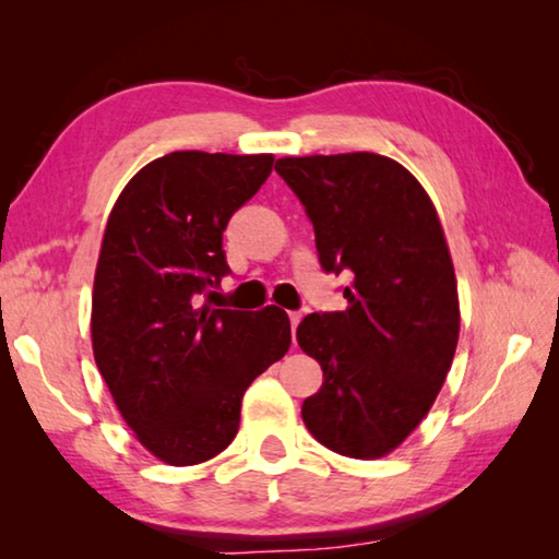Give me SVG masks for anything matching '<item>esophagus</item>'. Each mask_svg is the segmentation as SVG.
Returning a JSON list of instances; mask_svg holds the SVG:
<instances>
[{"label": "esophagus", "instance_id": "34e87169", "mask_svg": "<svg viewBox=\"0 0 559 559\" xmlns=\"http://www.w3.org/2000/svg\"><path fill=\"white\" fill-rule=\"evenodd\" d=\"M288 320H290L293 337H296V328H298V323H300V320H302V316H300V313H288Z\"/></svg>", "mask_w": 559, "mask_h": 559}]
</instances>
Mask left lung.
<instances>
[{
  "label": "left lung",
  "instance_id": "left-lung-1",
  "mask_svg": "<svg viewBox=\"0 0 559 559\" xmlns=\"http://www.w3.org/2000/svg\"><path fill=\"white\" fill-rule=\"evenodd\" d=\"M306 206L320 266L349 271L340 313H310L298 345L323 367L302 402L308 431L340 456L382 459L419 427L451 370L461 310L437 206L396 159L281 157Z\"/></svg>",
  "mask_w": 559,
  "mask_h": 559
}]
</instances>
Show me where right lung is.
<instances>
[{
  "label": "right lung",
  "instance_id": "right-lung-1",
  "mask_svg": "<svg viewBox=\"0 0 559 559\" xmlns=\"http://www.w3.org/2000/svg\"><path fill=\"white\" fill-rule=\"evenodd\" d=\"M271 169L273 155L169 153L110 210L93 281V357L135 439L169 466L229 447L243 392L290 347L278 306H200L229 273L226 224Z\"/></svg>",
  "mask_w": 559,
  "mask_h": 559
}]
</instances>
